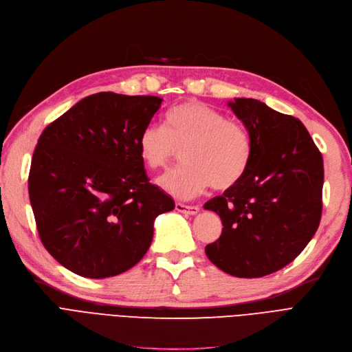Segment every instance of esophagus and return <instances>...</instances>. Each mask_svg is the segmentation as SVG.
Instances as JSON below:
<instances>
[{
	"instance_id": "esophagus-1",
	"label": "esophagus",
	"mask_w": 352,
	"mask_h": 352,
	"mask_svg": "<svg viewBox=\"0 0 352 352\" xmlns=\"http://www.w3.org/2000/svg\"><path fill=\"white\" fill-rule=\"evenodd\" d=\"M176 211L186 214V215H197L199 212V207H193V205H185V204H176Z\"/></svg>"
}]
</instances>
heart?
Here are the masks:
<instances>
[{
	"label": "heart",
	"mask_w": 352,
	"mask_h": 352,
	"mask_svg": "<svg viewBox=\"0 0 352 352\" xmlns=\"http://www.w3.org/2000/svg\"><path fill=\"white\" fill-rule=\"evenodd\" d=\"M138 147L142 162L153 170L166 168L182 151L185 164L157 180L164 192L182 199L198 195L210 185L217 190L234 186L250 160V137L245 126L192 100L167 112L166 128L145 126Z\"/></svg>",
	"instance_id": "b5f03b06"
}]
</instances>
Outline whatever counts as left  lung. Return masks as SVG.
Returning <instances> with one entry per match:
<instances>
[{"instance_id": "8db88e82", "label": "left lung", "mask_w": 352, "mask_h": 352, "mask_svg": "<svg viewBox=\"0 0 352 352\" xmlns=\"http://www.w3.org/2000/svg\"><path fill=\"white\" fill-rule=\"evenodd\" d=\"M227 106L250 137V160L234 186L204 205L223 223L205 253L226 274L259 278L293 262L316 233L323 159L294 116L246 98Z\"/></svg>"}]
</instances>
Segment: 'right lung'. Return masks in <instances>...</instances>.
<instances>
[{
    "label": "right lung",
    "mask_w": 352,
    "mask_h": 352,
    "mask_svg": "<svg viewBox=\"0 0 352 352\" xmlns=\"http://www.w3.org/2000/svg\"><path fill=\"white\" fill-rule=\"evenodd\" d=\"M163 99L102 91L46 126L36 145L29 197L46 250L80 276L122 274L147 253L175 201L148 182L138 140Z\"/></svg>",
    "instance_id": "add662e5"
}]
</instances>
